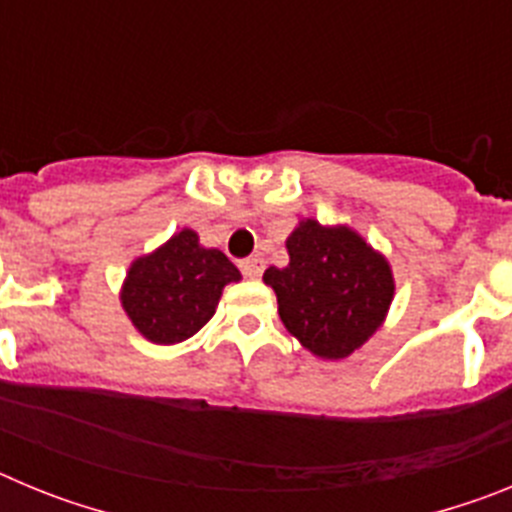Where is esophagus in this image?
I'll use <instances>...</instances> for the list:
<instances>
[{
	"instance_id": "esophagus-1",
	"label": "esophagus",
	"mask_w": 512,
	"mask_h": 512,
	"mask_svg": "<svg viewBox=\"0 0 512 512\" xmlns=\"http://www.w3.org/2000/svg\"><path fill=\"white\" fill-rule=\"evenodd\" d=\"M241 271H243V277L259 279L261 271H264V259H261V256H251V259H243L241 261Z\"/></svg>"
}]
</instances>
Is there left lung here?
<instances>
[{"label": "left lung", "instance_id": "8db88e82", "mask_svg": "<svg viewBox=\"0 0 512 512\" xmlns=\"http://www.w3.org/2000/svg\"><path fill=\"white\" fill-rule=\"evenodd\" d=\"M289 264L269 266L284 328L320 359H346L382 325L395 295L382 253L346 225L302 220L287 238Z\"/></svg>", "mask_w": 512, "mask_h": 512}]
</instances>
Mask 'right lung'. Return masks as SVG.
<instances>
[{"instance_id":"add662e5","label":"right lung","mask_w":512,"mask_h":512,"mask_svg":"<svg viewBox=\"0 0 512 512\" xmlns=\"http://www.w3.org/2000/svg\"><path fill=\"white\" fill-rule=\"evenodd\" d=\"M241 271L217 248H202L200 235L184 228L148 256L133 261L120 300L135 328L153 343L192 338Z\"/></svg>"}]
</instances>
